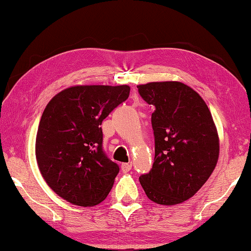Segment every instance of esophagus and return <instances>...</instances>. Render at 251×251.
<instances>
[{"mask_svg": "<svg viewBox=\"0 0 251 251\" xmlns=\"http://www.w3.org/2000/svg\"><path fill=\"white\" fill-rule=\"evenodd\" d=\"M121 170L123 173H128V171L131 170V164L130 163H122L121 164Z\"/></svg>", "mask_w": 251, "mask_h": 251, "instance_id": "1", "label": "esophagus"}]
</instances>
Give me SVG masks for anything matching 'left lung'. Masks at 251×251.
Listing matches in <instances>:
<instances>
[{
  "label": "left lung",
  "instance_id": "1",
  "mask_svg": "<svg viewBox=\"0 0 251 251\" xmlns=\"http://www.w3.org/2000/svg\"><path fill=\"white\" fill-rule=\"evenodd\" d=\"M155 109L152 126L155 156L149 174L139 177L147 198L174 205L193 197L209 179L219 156V138L201 96L177 81L137 85Z\"/></svg>",
  "mask_w": 251,
  "mask_h": 251
}]
</instances>
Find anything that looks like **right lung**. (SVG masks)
<instances>
[{
  "instance_id": "add662e5",
  "label": "right lung",
  "mask_w": 251,
  "mask_h": 251,
  "mask_svg": "<svg viewBox=\"0 0 251 251\" xmlns=\"http://www.w3.org/2000/svg\"><path fill=\"white\" fill-rule=\"evenodd\" d=\"M129 85H74L48 102L36 133L40 173L72 204L92 207L112 190L119 166L102 151V120L129 97Z\"/></svg>"
}]
</instances>
